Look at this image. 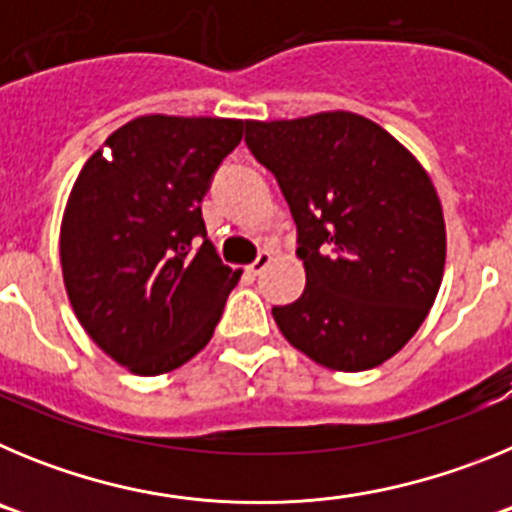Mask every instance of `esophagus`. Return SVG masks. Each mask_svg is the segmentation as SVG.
<instances>
[{"mask_svg":"<svg viewBox=\"0 0 512 512\" xmlns=\"http://www.w3.org/2000/svg\"><path fill=\"white\" fill-rule=\"evenodd\" d=\"M269 264H271V253L269 251H261L259 256H256V261H253V264L248 266V271H251L253 277H259L261 271H264Z\"/></svg>","mask_w":512,"mask_h":512,"instance_id":"1","label":"esophagus"}]
</instances>
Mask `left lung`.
<instances>
[{
  "label": "left lung",
  "mask_w": 512,
  "mask_h": 512,
  "mask_svg": "<svg viewBox=\"0 0 512 512\" xmlns=\"http://www.w3.org/2000/svg\"><path fill=\"white\" fill-rule=\"evenodd\" d=\"M246 146L277 176L305 264L300 300L271 307L282 336L336 372L395 356L431 310L446 225L431 176L354 112L246 120Z\"/></svg>",
  "instance_id": "1"
}]
</instances>
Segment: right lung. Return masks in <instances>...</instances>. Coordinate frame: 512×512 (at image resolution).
<instances>
[{
  "label": "right lung",
  "mask_w": 512,
  "mask_h": 512,
  "mask_svg": "<svg viewBox=\"0 0 512 512\" xmlns=\"http://www.w3.org/2000/svg\"><path fill=\"white\" fill-rule=\"evenodd\" d=\"M243 125L135 117L76 176L61 223L63 284L89 338L140 377L200 354L241 279L207 241L202 197Z\"/></svg>",
  "instance_id": "right-lung-1"
}]
</instances>
